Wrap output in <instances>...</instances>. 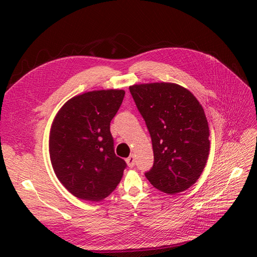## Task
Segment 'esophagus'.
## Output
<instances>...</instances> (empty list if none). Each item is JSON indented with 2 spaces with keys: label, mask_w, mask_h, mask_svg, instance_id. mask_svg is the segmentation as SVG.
Here are the masks:
<instances>
[{
  "label": "esophagus",
  "mask_w": 257,
  "mask_h": 257,
  "mask_svg": "<svg viewBox=\"0 0 257 257\" xmlns=\"http://www.w3.org/2000/svg\"><path fill=\"white\" fill-rule=\"evenodd\" d=\"M126 163L128 167H134L135 166V158L134 155H130V157L126 159Z\"/></svg>",
  "instance_id": "34e87169"
}]
</instances>
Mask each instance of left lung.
Listing matches in <instances>:
<instances>
[{
	"label": "left lung",
	"instance_id": "obj_1",
	"mask_svg": "<svg viewBox=\"0 0 257 257\" xmlns=\"http://www.w3.org/2000/svg\"><path fill=\"white\" fill-rule=\"evenodd\" d=\"M130 92L152 141L154 163L147 179L167 194L189 189L203 173L210 150L203 107L176 83L134 84Z\"/></svg>",
	"mask_w": 257,
	"mask_h": 257
}]
</instances>
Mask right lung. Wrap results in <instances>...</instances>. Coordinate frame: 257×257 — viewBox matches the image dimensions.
Returning <instances> with one entry per match:
<instances>
[{"label": "right lung", "instance_id": "add662e5", "mask_svg": "<svg viewBox=\"0 0 257 257\" xmlns=\"http://www.w3.org/2000/svg\"><path fill=\"white\" fill-rule=\"evenodd\" d=\"M125 92L99 90L77 95L54 118L49 153L54 173L74 196L99 201L115 190L126 167L114 153L110 121Z\"/></svg>", "mask_w": 257, "mask_h": 257}]
</instances>
